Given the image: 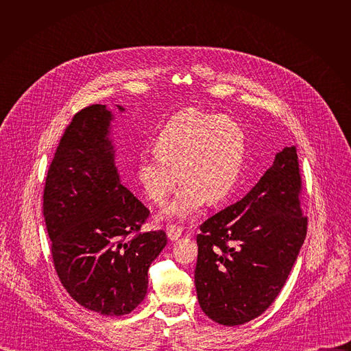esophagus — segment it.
<instances>
[{
	"mask_svg": "<svg viewBox=\"0 0 351 351\" xmlns=\"http://www.w3.org/2000/svg\"><path fill=\"white\" fill-rule=\"evenodd\" d=\"M167 234L171 240H178L182 236V228L176 226V225H169L167 228Z\"/></svg>",
	"mask_w": 351,
	"mask_h": 351,
	"instance_id": "obj_1",
	"label": "esophagus"
}]
</instances>
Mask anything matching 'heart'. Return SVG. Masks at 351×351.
Wrapping results in <instances>:
<instances>
[{
	"label": "heart",
	"mask_w": 351,
	"mask_h": 351,
	"mask_svg": "<svg viewBox=\"0 0 351 351\" xmlns=\"http://www.w3.org/2000/svg\"><path fill=\"white\" fill-rule=\"evenodd\" d=\"M154 149L138 161V183L149 202L162 204L179 178L183 186L164 215L187 219L204 202L215 206L230 194L241 171L245 137L236 121L191 110L164 126Z\"/></svg>",
	"instance_id": "heart-1"
}]
</instances>
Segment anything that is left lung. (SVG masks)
<instances>
[{
	"label": "left lung",
	"mask_w": 351,
	"mask_h": 351,
	"mask_svg": "<svg viewBox=\"0 0 351 351\" xmlns=\"http://www.w3.org/2000/svg\"><path fill=\"white\" fill-rule=\"evenodd\" d=\"M302 190L297 148L285 147L252 190L199 226L194 283L208 318L241 325L275 302L307 234Z\"/></svg>",
	"instance_id": "1"
}]
</instances>
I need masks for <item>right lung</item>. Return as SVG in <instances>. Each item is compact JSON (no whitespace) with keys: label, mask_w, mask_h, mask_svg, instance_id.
Listing matches in <instances>:
<instances>
[{"label":"right lung","mask_w":351,"mask_h":351,"mask_svg":"<svg viewBox=\"0 0 351 351\" xmlns=\"http://www.w3.org/2000/svg\"><path fill=\"white\" fill-rule=\"evenodd\" d=\"M111 121L101 104L75 114L48 168L43 215L54 268L71 297L87 310L119 317L143 302L148 268L167 234L140 230L149 211L121 183Z\"/></svg>","instance_id":"add662e5"}]
</instances>
